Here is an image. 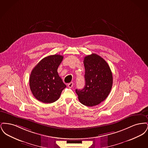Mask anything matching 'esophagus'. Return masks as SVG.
Instances as JSON below:
<instances>
[{"label":"esophagus","mask_w":148,"mask_h":148,"mask_svg":"<svg viewBox=\"0 0 148 148\" xmlns=\"http://www.w3.org/2000/svg\"><path fill=\"white\" fill-rule=\"evenodd\" d=\"M73 82H71L69 84H68V86L69 88H71L73 87Z\"/></svg>","instance_id":"esophagus-1"}]
</instances>
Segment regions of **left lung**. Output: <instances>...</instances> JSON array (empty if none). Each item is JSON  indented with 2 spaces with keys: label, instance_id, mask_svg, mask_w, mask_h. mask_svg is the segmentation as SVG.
<instances>
[{
  "label": "left lung",
  "instance_id": "8db88e82",
  "mask_svg": "<svg viewBox=\"0 0 148 148\" xmlns=\"http://www.w3.org/2000/svg\"><path fill=\"white\" fill-rule=\"evenodd\" d=\"M84 88L76 89L79 101L87 106L99 104L109 95L113 85V75L106 60L96 54L85 56Z\"/></svg>",
  "mask_w": 148,
  "mask_h": 148
}]
</instances>
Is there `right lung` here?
Masks as SVG:
<instances>
[{"label": "right lung", "mask_w": 148, "mask_h": 148, "mask_svg": "<svg viewBox=\"0 0 148 148\" xmlns=\"http://www.w3.org/2000/svg\"><path fill=\"white\" fill-rule=\"evenodd\" d=\"M63 59L60 55H51L41 60L32 70L29 86L34 97L44 103H52L59 98L66 87L58 73Z\"/></svg>", "instance_id": "obj_1"}]
</instances>
